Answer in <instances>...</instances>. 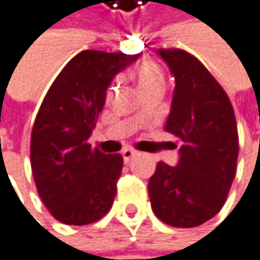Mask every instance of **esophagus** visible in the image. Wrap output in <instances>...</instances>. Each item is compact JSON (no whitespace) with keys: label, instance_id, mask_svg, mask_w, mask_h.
<instances>
[{"label":"esophagus","instance_id":"esophagus-1","mask_svg":"<svg viewBox=\"0 0 260 260\" xmlns=\"http://www.w3.org/2000/svg\"><path fill=\"white\" fill-rule=\"evenodd\" d=\"M121 155H123V160H124V163H129V161H133V160L136 158V155H137V151H134V149H131V148H126V149L121 152Z\"/></svg>","mask_w":260,"mask_h":260}]
</instances>
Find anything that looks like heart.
I'll list each match as a JSON object with an SVG mask.
<instances>
[{
    "instance_id": "obj_1",
    "label": "heart",
    "mask_w": 260,
    "mask_h": 260,
    "mask_svg": "<svg viewBox=\"0 0 260 260\" xmlns=\"http://www.w3.org/2000/svg\"><path fill=\"white\" fill-rule=\"evenodd\" d=\"M134 80L137 81L142 92H146L152 87H163L165 86V77L158 64L154 61L145 60L139 63L133 71ZM108 95H111V90H108Z\"/></svg>"
}]
</instances>
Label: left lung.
<instances>
[{
	"mask_svg": "<svg viewBox=\"0 0 260 260\" xmlns=\"http://www.w3.org/2000/svg\"><path fill=\"white\" fill-rule=\"evenodd\" d=\"M176 87L165 129L182 142L177 166L158 161L148 192L166 225L192 228L214 217L228 197L239 154L237 124L223 87L194 55L160 49Z\"/></svg>",
	"mask_w": 260,
	"mask_h": 260,
	"instance_id": "obj_1",
	"label": "left lung"
}]
</instances>
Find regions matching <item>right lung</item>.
Segmentation results:
<instances>
[{"label": "right lung", "instance_id": "right-lung-1", "mask_svg": "<svg viewBox=\"0 0 260 260\" xmlns=\"http://www.w3.org/2000/svg\"><path fill=\"white\" fill-rule=\"evenodd\" d=\"M139 55L83 50L63 68L38 109L30 165L40 199L66 225H87L112 207L123 168L120 154L87 142L115 74Z\"/></svg>", "mask_w": 260, "mask_h": 260}]
</instances>
